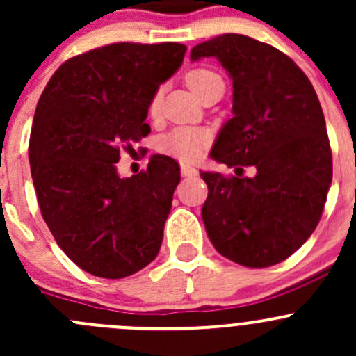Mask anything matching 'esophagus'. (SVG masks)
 Here are the masks:
<instances>
[{"label": "esophagus", "instance_id": "34e87169", "mask_svg": "<svg viewBox=\"0 0 356 356\" xmlns=\"http://www.w3.org/2000/svg\"><path fill=\"white\" fill-rule=\"evenodd\" d=\"M181 174L184 177H193V175L198 174V170L195 167H191V165H181Z\"/></svg>", "mask_w": 356, "mask_h": 356}]
</instances>
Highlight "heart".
Returning a JSON list of instances; mask_svg holds the SVG:
<instances>
[{"mask_svg": "<svg viewBox=\"0 0 356 356\" xmlns=\"http://www.w3.org/2000/svg\"><path fill=\"white\" fill-rule=\"evenodd\" d=\"M217 79L218 75L213 74L211 70H207V68H193L186 74V82H188V86L195 95L203 86H207L211 81H217ZM158 106H160V95L156 92L152 102H149V115H156ZM207 143L208 134L201 129L179 127L168 132L167 136H163L158 146H160V152L167 153V155L184 161H195L201 156Z\"/></svg>", "mask_w": 356, "mask_h": 356, "instance_id": "heart-1", "label": "heart"}]
</instances>
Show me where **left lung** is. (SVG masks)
Returning <instances> with one entry per match:
<instances>
[{
  "instance_id": "obj_1",
  "label": "left lung",
  "mask_w": 356,
  "mask_h": 356,
  "mask_svg": "<svg viewBox=\"0 0 356 356\" xmlns=\"http://www.w3.org/2000/svg\"><path fill=\"white\" fill-rule=\"evenodd\" d=\"M208 56L229 72L234 89L232 118L210 155L257 172L253 177L201 172L208 186L204 229L222 257L270 267L291 257L321 220L332 182L324 113L303 70L274 46L222 34L191 49L193 62Z\"/></svg>"
}]
</instances>
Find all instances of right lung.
<instances>
[{
  "instance_id": "right-lung-1",
  "label": "right lung",
  "mask_w": 356,
  "mask_h": 356,
  "mask_svg": "<svg viewBox=\"0 0 356 356\" xmlns=\"http://www.w3.org/2000/svg\"><path fill=\"white\" fill-rule=\"evenodd\" d=\"M179 42H115L67 60L34 113L29 161L53 238L96 277L122 279L160 251L179 163L155 155L120 177V149L149 134V102L184 60Z\"/></svg>"
}]
</instances>
